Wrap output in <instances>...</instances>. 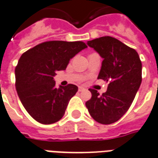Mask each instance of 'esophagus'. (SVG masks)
<instances>
[{
	"label": "esophagus",
	"instance_id": "esophagus-1",
	"mask_svg": "<svg viewBox=\"0 0 158 158\" xmlns=\"http://www.w3.org/2000/svg\"><path fill=\"white\" fill-rule=\"evenodd\" d=\"M85 90V89L84 88V87H82V86H79V92H82V91Z\"/></svg>",
	"mask_w": 158,
	"mask_h": 158
}]
</instances>
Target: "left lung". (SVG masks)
Here are the masks:
<instances>
[{
	"instance_id": "left-lung-1",
	"label": "left lung",
	"mask_w": 158,
	"mask_h": 158,
	"mask_svg": "<svg viewBox=\"0 0 158 158\" xmlns=\"http://www.w3.org/2000/svg\"><path fill=\"white\" fill-rule=\"evenodd\" d=\"M103 58L98 79L110 82L101 95L90 89L92 97L85 103L94 121L104 125L120 120L128 110L141 83V62L137 52L115 37L88 41Z\"/></svg>"
}]
</instances>
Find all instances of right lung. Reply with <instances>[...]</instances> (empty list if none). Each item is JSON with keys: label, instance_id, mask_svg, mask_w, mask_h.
<instances>
[{"label": "right lung", "instance_id": "1", "mask_svg": "<svg viewBox=\"0 0 158 158\" xmlns=\"http://www.w3.org/2000/svg\"><path fill=\"white\" fill-rule=\"evenodd\" d=\"M86 48L80 41H49L21 56L15 69L16 89L26 110L39 123H55L64 116L78 87L69 84L57 89L53 77L56 71L66 69L70 59Z\"/></svg>", "mask_w": 158, "mask_h": 158}]
</instances>
